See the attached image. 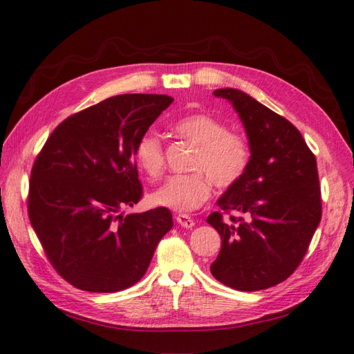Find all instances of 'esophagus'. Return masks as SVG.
I'll return each instance as SVG.
<instances>
[{"instance_id": "34e87169", "label": "esophagus", "mask_w": 354, "mask_h": 354, "mask_svg": "<svg viewBox=\"0 0 354 354\" xmlns=\"http://www.w3.org/2000/svg\"><path fill=\"white\" fill-rule=\"evenodd\" d=\"M176 221H178L179 225H181L183 228L190 230V228L194 227V221L192 219L190 216H187V214H178V216H176Z\"/></svg>"}]
</instances>
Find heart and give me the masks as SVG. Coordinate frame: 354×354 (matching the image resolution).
<instances>
[{
    "mask_svg": "<svg viewBox=\"0 0 354 354\" xmlns=\"http://www.w3.org/2000/svg\"><path fill=\"white\" fill-rule=\"evenodd\" d=\"M175 131L196 146L187 175H175L150 196L153 205L179 213L199 208L212 194V183L221 190L237 185L251 164V146L242 133L228 131L222 120L209 114H190L176 120ZM140 170L155 181L164 170V145L160 135L146 132L135 146Z\"/></svg>",
    "mask_w": 354,
    "mask_h": 354,
    "instance_id": "b5f03b06",
    "label": "heart"
}]
</instances>
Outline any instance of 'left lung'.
Listing matches in <instances>:
<instances>
[{"label":"left lung","instance_id":"obj_1","mask_svg":"<svg viewBox=\"0 0 354 354\" xmlns=\"http://www.w3.org/2000/svg\"><path fill=\"white\" fill-rule=\"evenodd\" d=\"M232 103L246 129L251 164L237 185L217 201L221 212L207 217L222 246L209 266L217 281L252 292L289 278L303 261L321 222L322 202L317 158L289 120L232 88L216 89Z\"/></svg>","mask_w":354,"mask_h":354}]
</instances>
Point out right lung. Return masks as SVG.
<instances>
[{
  "label": "right lung",
  "mask_w": 354,
  "mask_h": 354,
  "mask_svg": "<svg viewBox=\"0 0 354 354\" xmlns=\"http://www.w3.org/2000/svg\"><path fill=\"white\" fill-rule=\"evenodd\" d=\"M171 97L122 94L73 114L36 156L28 217L51 266L74 288L118 292L141 280L171 230L170 209L123 217L142 198L135 146Z\"/></svg>",
  "instance_id": "add662e5"
}]
</instances>
